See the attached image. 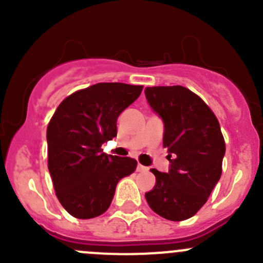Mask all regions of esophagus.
<instances>
[{
  "label": "esophagus",
  "instance_id": "34e87169",
  "mask_svg": "<svg viewBox=\"0 0 263 263\" xmlns=\"http://www.w3.org/2000/svg\"><path fill=\"white\" fill-rule=\"evenodd\" d=\"M148 168H146V166H144V165H141V164H139V165H137V168H136V171L137 172H146Z\"/></svg>",
  "mask_w": 263,
  "mask_h": 263
}]
</instances>
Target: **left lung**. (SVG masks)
<instances>
[{
    "label": "left lung",
    "instance_id": "8db88e82",
    "mask_svg": "<svg viewBox=\"0 0 263 263\" xmlns=\"http://www.w3.org/2000/svg\"><path fill=\"white\" fill-rule=\"evenodd\" d=\"M145 95L163 118L171 161L168 173L151 169L156 183L145 197L154 213L182 221L205 205L221 177L224 136L210 107L187 87H146Z\"/></svg>",
    "mask_w": 263,
    "mask_h": 263
}]
</instances>
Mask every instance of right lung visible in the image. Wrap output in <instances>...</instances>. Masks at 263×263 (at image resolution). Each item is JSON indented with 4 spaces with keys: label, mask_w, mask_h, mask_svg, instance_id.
Masks as SVG:
<instances>
[{
    "label": "right lung",
    "mask_w": 263,
    "mask_h": 263,
    "mask_svg": "<svg viewBox=\"0 0 263 263\" xmlns=\"http://www.w3.org/2000/svg\"><path fill=\"white\" fill-rule=\"evenodd\" d=\"M141 85L99 82L68 95L47 127L48 169L55 196L68 214L92 219L110 206L119 179L137 161L103 153L117 136V119L142 91Z\"/></svg>",
    "instance_id": "obj_1"
}]
</instances>
